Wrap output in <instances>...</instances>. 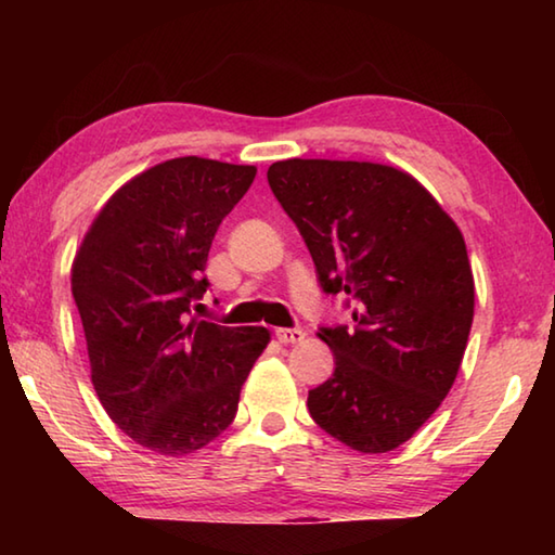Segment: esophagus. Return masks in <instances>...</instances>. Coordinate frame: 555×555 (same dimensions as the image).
I'll return each mask as SVG.
<instances>
[{"label": "esophagus", "mask_w": 555, "mask_h": 555, "mask_svg": "<svg viewBox=\"0 0 555 555\" xmlns=\"http://www.w3.org/2000/svg\"><path fill=\"white\" fill-rule=\"evenodd\" d=\"M276 337L279 343L284 345H296V343H304L306 333L300 331V327H276Z\"/></svg>", "instance_id": "obj_1"}]
</instances>
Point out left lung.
<instances>
[{"instance_id": "1", "label": "left lung", "mask_w": 555, "mask_h": 555, "mask_svg": "<svg viewBox=\"0 0 555 555\" xmlns=\"http://www.w3.org/2000/svg\"><path fill=\"white\" fill-rule=\"evenodd\" d=\"M267 178L321 288L352 308V327L318 333L335 372L308 391V411L360 453L399 448L434 416L463 362L475 313L463 232L393 166L288 158Z\"/></svg>"}]
</instances>
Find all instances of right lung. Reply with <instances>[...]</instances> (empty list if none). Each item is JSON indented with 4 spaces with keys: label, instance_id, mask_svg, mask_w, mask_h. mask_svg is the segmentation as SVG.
<instances>
[{
    "label": "right lung",
    "instance_id": "1",
    "mask_svg": "<svg viewBox=\"0 0 555 555\" xmlns=\"http://www.w3.org/2000/svg\"><path fill=\"white\" fill-rule=\"evenodd\" d=\"M255 166L181 156L125 183L92 220L70 288L86 331L92 387L107 416L158 455L195 453L237 413L267 327L191 315L224 215Z\"/></svg>",
    "mask_w": 555,
    "mask_h": 555
}]
</instances>
